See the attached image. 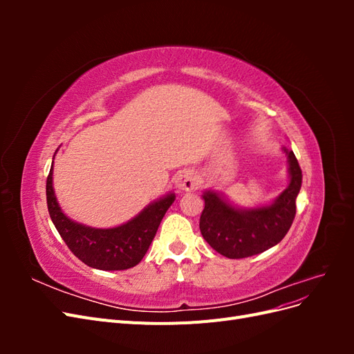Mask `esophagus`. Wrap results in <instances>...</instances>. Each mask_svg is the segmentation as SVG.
<instances>
[{
    "mask_svg": "<svg viewBox=\"0 0 354 354\" xmlns=\"http://www.w3.org/2000/svg\"><path fill=\"white\" fill-rule=\"evenodd\" d=\"M198 185V178L194 171L190 169H183L180 171L176 177V187L178 190H185V192H190L194 190Z\"/></svg>",
    "mask_w": 354,
    "mask_h": 354,
    "instance_id": "34e87169",
    "label": "esophagus"
}]
</instances>
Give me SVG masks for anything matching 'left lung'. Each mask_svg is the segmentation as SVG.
<instances>
[{
	"label": "left lung",
	"instance_id": "8db88e82",
	"mask_svg": "<svg viewBox=\"0 0 354 354\" xmlns=\"http://www.w3.org/2000/svg\"><path fill=\"white\" fill-rule=\"evenodd\" d=\"M288 159V186L270 202L239 207L218 190L205 189L199 227L212 250L227 259H245L279 243L295 217V201L301 189V168L292 151L283 149Z\"/></svg>",
	"mask_w": 354,
	"mask_h": 354
}]
</instances>
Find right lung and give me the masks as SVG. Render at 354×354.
Listing matches in <instances>:
<instances>
[{"label":"right lung","mask_w":354,"mask_h":354,"mask_svg":"<svg viewBox=\"0 0 354 354\" xmlns=\"http://www.w3.org/2000/svg\"><path fill=\"white\" fill-rule=\"evenodd\" d=\"M53 167L55 156L46 186L47 207L51 221L68 248L82 263L99 270H125L140 263L167 209L176 201L174 192L155 199L137 216L115 227H91L72 220L60 208L53 187Z\"/></svg>","instance_id":"1"}]
</instances>
